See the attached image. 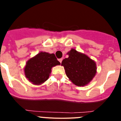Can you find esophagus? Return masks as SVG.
<instances>
[{
    "instance_id": "34e87169",
    "label": "esophagus",
    "mask_w": 121,
    "mask_h": 121,
    "mask_svg": "<svg viewBox=\"0 0 121 121\" xmlns=\"http://www.w3.org/2000/svg\"><path fill=\"white\" fill-rule=\"evenodd\" d=\"M59 61L60 62V63H61L62 62V58H61V59H59Z\"/></svg>"
}]
</instances>
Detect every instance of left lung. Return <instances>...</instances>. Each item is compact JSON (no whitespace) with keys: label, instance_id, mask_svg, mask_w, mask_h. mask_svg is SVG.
Instances as JSON below:
<instances>
[{"label":"left lung","instance_id":"obj_1","mask_svg":"<svg viewBox=\"0 0 121 121\" xmlns=\"http://www.w3.org/2000/svg\"><path fill=\"white\" fill-rule=\"evenodd\" d=\"M68 58L62 62L65 73L73 84L79 86L88 84L97 73L96 64L84 53L72 48L67 53Z\"/></svg>","mask_w":121,"mask_h":121}]
</instances>
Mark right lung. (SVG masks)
<instances>
[{
  "label": "right lung",
  "instance_id": "1",
  "mask_svg": "<svg viewBox=\"0 0 121 121\" xmlns=\"http://www.w3.org/2000/svg\"><path fill=\"white\" fill-rule=\"evenodd\" d=\"M59 65L55 54L41 51L28 60L24 67L25 75L33 84L40 85L49 78L52 67Z\"/></svg>",
  "mask_w": 121,
  "mask_h": 121
}]
</instances>
